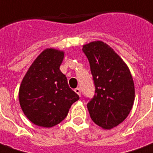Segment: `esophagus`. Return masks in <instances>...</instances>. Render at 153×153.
<instances>
[{
    "instance_id": "34e87169",
    "label": "esophagus",
    "mask_w": 153,
    "mask_h": 153,
    "mask_svg": "<svg viewBox=\"0 0 153 153\" xmlns=\"http://www.w3.org/2000/svg\"><path fill=\"white\" fill-rule=\"evenodd\" d=\"M74 91H75V92H76V94L79 95V96L81 97V89H80L79 87H77V88H76V89H75Z\"/></svg>"
}]
</instances>
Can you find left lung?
Wrapping results in <instances>:
<instances>
[{
	"mask_svg": "<svg viewBox=\"0 0 153 153\" xmlns=\"http://www.w3.org/2000/svg\"><path fill=\"white\" fill-rule=\"evenodd\" d=\"M95 95L87 103L91 120L104 129L117 127L130 113L135 98L131 72L123 60L103 42L84 45Z\"/></svg>",
	"mask_w": 153,
	"mask_h": 153,
	"instance_id": "left-lung-1",
	"label": "left lung"
}]
</instances>
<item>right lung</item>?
<instances>
[{
  "label": "right lung",
  "mask_w": 153,
  "mask_h": 153,
  "mask_svg": "<svg viewBox=\"0 0 153 153\" xmlns=\"http://www.w3.org/2000/svg\"><path fill=\"white\" fill-rule=\"evenodd\" d=\"M64 52L48 48L36 57L22 80L19 102L26 117L36 126L51 127L66 118L79 96L60 71Z\"/></svg>",
  "instance_id": "1"
}]
</instances>
